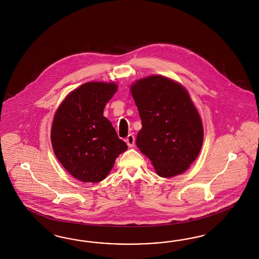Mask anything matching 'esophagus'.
<instances>
[{
	"mask_svg": "<svg viewBox=\"0 0 259 259\" xmlns=\"http://www.w3.org/2000/svg\"><path fill=\"white\" fill-rule=\"evenodd\" d=\"M126 143H127V145L129 146V147H134V145H135V137H134L132 134H130L127 138H126Z\"/></svg>",
	"mask_w": 259,
	"mask_h": 259,
	"instance_id": "34e87169",
	"label": "esophagus"
}]
</instances>
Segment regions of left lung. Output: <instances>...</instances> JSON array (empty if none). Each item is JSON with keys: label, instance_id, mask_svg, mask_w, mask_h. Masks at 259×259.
<instances>
[{"label": "left lung", "instance_id": "8db88e82", "mask_svg": "<svg viewBox=\"0 0 259 259\" xmlns=\"http://www.w3.org/2000/svg\"><path fill=\"white\" fill-rule=\"evenodd\" d=\"M131 93L142 124L136 141L139 149L161 178L185 172L203 142L201 118L187 90L155 75L137 80Z\"/></svg>", "mask_w": 259, "mask_h": 259}]
</instances>
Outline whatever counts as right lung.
Returning a JSON list of instances; mask_svg holds the SVG:
<instances>
[{
    "label": "right lung",
    "instance_id": "right-lung-1",
    "mask_svg": "<svg viewBox=\"0 0 259 259\" xmlns=\"http://www.w3.org/2000/svg\"><path fill=\"white\" fill-rule=\"evenodd\" d=\"M115 82L90 81L72 91L56 112L51 142L56 157L78 181L100 182L127 150L103 109L117 92Z\"/></svg>",
    "mask_w": 259,
    "mask_h": 259
}]
</instances>
